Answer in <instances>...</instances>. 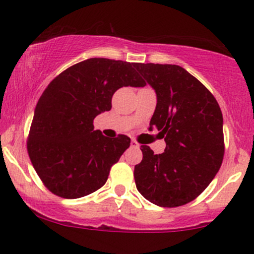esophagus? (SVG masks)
Here are the masks:
<instances>
[{"label":"esophagus","instance_id":"34e87169","mask_svg":"<svg viewBox=\"0 0 254 254\" xmlns=\"http://www.w3.org/2000/svg\"><path fill=\"white\" fill-rule=\"evenodd\" d=\"M131 147H132V148H138L139 147V144L138 143H137V142L135 141V139H132V141H131Z\"/></svg>","mask_w":254,"mask_h":254}]
</instances>
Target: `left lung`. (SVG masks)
<instances>
[{
  "label": "left lung",
  "mask_w": 254,
  "mask_h": 254,
  "mask_svg": "<svg viewBox=\"0 0 254 254\" xmlns=\"http://www.w3.org/2000/svg\"><path fill=\"white\" fill-rule=\"evenodd\" d=\"M135 68L155 90L150 127L166 142L162 154L142 145L143 159L133 172L136 188L155 205H184L208 188L222 165V112L214 95L182 66L136 63Z\"/></svg>",
  "instance_id": "obj_1"
}]
</instances>
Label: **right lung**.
I'll use <instances>...</instances> for the list:
<instances>
[{
  "instance_id": "obj_1",
  "label": "right lung",
  "mask_w": 254,
  "mask_h": 254,
  "mask_svg": "<svg viewBox=\"0 0 254 254\" xmlns=\"http://www.w3.org/2000/svg\"><path fill=\"white\" fill-rule=\"evenodd\" d=\"M136 63L89 58L61 72L34 109L28 155L52 193L75 199L105 185L110 170L129 148L130 138L94 130L93 121L110 111L122 87H144Z\"/></svg>"
}]
</instances>
